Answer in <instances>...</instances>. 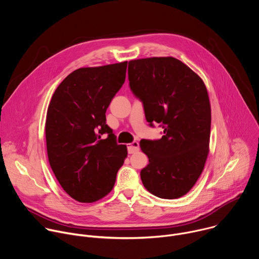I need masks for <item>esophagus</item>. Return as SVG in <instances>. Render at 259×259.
<instances>
[{
	"label": "esophagus",
	"instance_id": "esophagus-1",
	"mask_svg": "<svg viewBox=\"0 0 259 259\" xmlns=\"http://www.w3.org/2000/svg\"><path fill=\"white\" fill-rule=\"evenodd\" d=\"M139 150V143L137 141H132L131 143L127 144V151L129 154H134Z\"/></svg>",
	"mask_w": 259,
	"mask_h": 259
}]
</instances>
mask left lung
I'll list each match as a JSON object with an SVG mask.
<instances>
[{"instance_id":"1","label":"left lung","mask_w":259,"mask_h":259,"mask_svg":"<svg viewBox=\"0 0 259 259\" xmlns=\"http://www.w3.org/2000/svg\"><path fill=\"white\" fill-rule=\"evenodd\" d=\"M128 80L149 125L164 129L160 139L140 140L149 158L141 181L159 198H180L195 186L209 152L211 108L205 84L173 57L129 61Z\"/></svg>"}]
</instances>
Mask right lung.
Segmentation results:
<instances>
[{"label":"right lung","instance_id":"add662e5","mask_svg":"<svg viewBox=\"0 0 259 259\" xmlns=\"http://www.w3.org/2000/svg\"><path fill=\"white\" fill-rule=\"evenodd\" d=\"M126 69L127 61L76 69L60 83L49 104V163L62 189L79 202H95L112 191L127 157L126 145L118 144L105 118Z\"/></svg>","mask_w":259,"mask_h":259}]
</instances>
